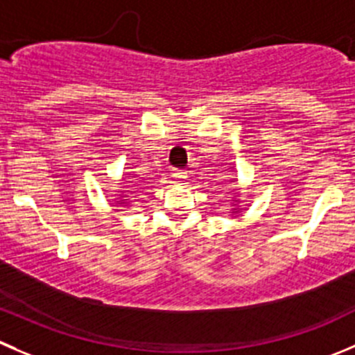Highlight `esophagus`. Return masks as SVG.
<instances>
[{"instance_id":"esophagus-1","label":"esophagus","mask_w":355,"mask_h":355,"mask_svg":"<svg viewBox=\"0 0 355 355\" xmlns=\"http://www.w3.org/2000/svg\"><path fill=\"white\" fill-rule=\"evenodd\" d=\"M187 177H189V171L187 170L173 171V178H178V180H182V178H187Z\"/></svg>"}]
</instances>
